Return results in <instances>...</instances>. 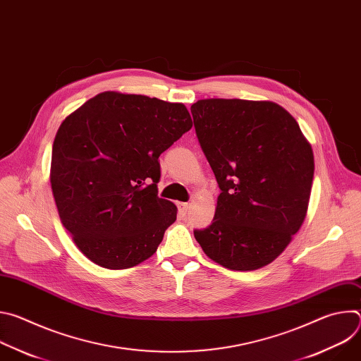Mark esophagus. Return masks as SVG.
I'll list each match as a JSON object with an SVG mask.
<instances>
[{
	"mask_svg": "<svg viewBox=\"0 0 361 361\" xmlns=\"http://www.w3.org/2000/svg\"><path fill=\"white\" fill-rule=\"evenodd\" d=\"M178 209H180V214H181V216H185V214L188 213V209H190V204H188V202H180V205H178Z\"/></svg>",
	"mask_w": 361,
	"mask_h": 361,
	"instance_id": "obj_1",
	"label": "esophagus"
}]
</instances>
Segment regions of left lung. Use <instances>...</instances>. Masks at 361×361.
Masks as SVG:
<instances>
[{"instance_id": "1", "label": "left lung", "mask_w": 361, "mask_h": 361, "mask_svg": "<svg viewBox=\"0 0 361 361\" xmlns=\"http://www.w3.org/2000/svg\"><path fill=\"white\" fill-rule=\"evenodd\" d=\"M195 133L221 190L214 220L194 237L217 264L262 269L286 250L310 201L314 156L298 123L273 101L205 98Z\"/></svg>"}]
</instances>
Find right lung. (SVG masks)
<instances>
[{"label":"right lung","mask_w":361,"mask_h":361,"mask_svg":"<svg viewBox=\"0 0 361 361\" xmlns=\"http://www.w3.org/2000/svg\"><path fill=\"white\" fill-rule=\"evenodd\" d=\"M192 127L181 102L104 91L61 123L49 181L63 226L99 267H134L157 251L177 207L157 195L159 157Z\"/></svg>","instance_id":"right-lung-1"}]
</instances>
